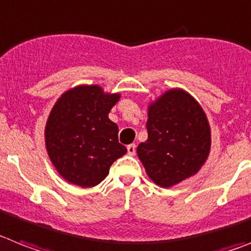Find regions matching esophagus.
I'll use <instances>...</instances> for the list:
<instances>
[{
	"mask_svg": "<svg viewBox=\"0 0 251 251\" xmlns=\"http://www.w3.org/2000/svg\"><path fill=\"white\" fill-rule=\"evenodd\" d=\"M127 151H128V155L130 156L136 155V145H128Z\"/></svg>",
	"mask_w": 251,
	"mask_h": 251,
	"instance_id": "34e87169",
	"label": "esophagus"
}]
</instances>
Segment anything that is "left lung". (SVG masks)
I'll use <instances>...</instances> for the list:
<instances>
[{"label":"left lung","instance_id":"1","mask_svg":"<svg viewBox=\"0 0 251 251\" xmlns=\"http://www.w3.org/2000/svg\"><path fill=\"white\" fill-rule=\"evenodd\" d=\"M149 138L137 155L149 177L162 188L197 174L211 150V128L202 106L187 91L173 89L149 106Z\"/></svg>","mask_w":251,"mask_h":251}]
</instances>
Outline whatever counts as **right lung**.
<instances>
[{
	"label": "right lung",
	"instance_id": "right-lung-1",
	"mask_svg": "<svg viewBox=\"0 0 251 251\" xmlns=\"http://www.w3.org/2000/svg\"><path fill=\"white\" fill-rule=\"evenodd\" d=\"M119 98L98 85H80L62 94L50 110L44 133L47 152L68 183L95 187L127 152L118 141V126L108 117Z\"/></svg>",
	"mask_w": 251,
	"mask_h": 251
}]
</instances>
